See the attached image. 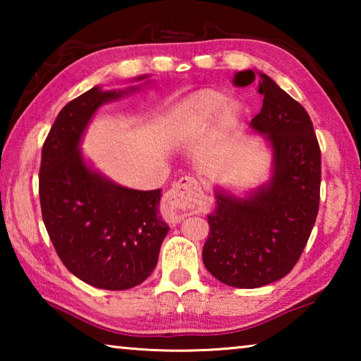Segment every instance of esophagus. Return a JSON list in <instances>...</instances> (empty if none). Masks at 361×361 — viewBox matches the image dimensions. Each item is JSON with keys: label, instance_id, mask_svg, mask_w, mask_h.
<instances>
[{"label": "esophagus", "instance_id": "1", "mask_svg": "<svg viewBox=\"0 0 361 361\" xmlns=\"http://www.w3.org/2000/svg\"><path fill=\"white\" fill-rule=\"evenodd\" d=\"M202 188L192 176H183L173 183L170 191L162 199V213L169 221L178 223L183 218L191 215L202 204Z\"/></svg>", "mask_w": 361, "mask_h": 361}]
</instances>
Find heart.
Masks as SVG:
<instances>
[{"label":"heart","instance_id":"heart-1","mask_svg":"<svg viewBox=\"0 0 361 361\" xmlns=\"http://www.w3.org/2000/svg\"><path fill=\"white\" fill-rule=\"evenodd\" d=\"M226 95L219 90L205 89L192 94L181 103L176 113V121L181 129L185 130H199L209 126L215 119L219 109L224 106ZM240 118V108L235 103L226 105L221 116H219V127L223 130H231L237 126Z\"/></svg>","mask_w":361,"mask_h":361}]
</instances>
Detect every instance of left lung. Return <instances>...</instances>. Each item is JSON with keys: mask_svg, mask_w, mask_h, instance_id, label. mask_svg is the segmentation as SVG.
I'll return each instance as SVG.
<instances>
[{"mask_svg": "<svg viewBox=\"0 0 361 361\" xmlns=\"http://www.w3.org/2000/svg\"><path fill=\"white\" fill-rule=\"evenodd\" d=\"M255 81L252 70L234 84ZM264 97L252 119L274 151V175L247 199L216 194L202 259L213 277L235 288H259L285 277L301 256L319 215L322 152L301 103L261 73Z\"/></svg>", "mask_w": 361, "mask_h": 361, "instance_id": "1", "label": "left lung"}]
</instances>
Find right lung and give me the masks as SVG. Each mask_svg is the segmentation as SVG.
<instances>
[{"label": "right lung", "instance_id": "add662e5", "mask_svg": "<svg viewBox=\"0 0 361 361\" xmlns=\"http://www.w3.org/2000/svg\"><path fill=\"white\" fill-rule=\"evenodd\" d=\"M118 97L94 87L65 105L42 145L39 167L42 221L59 258L82 282L111 291L151 276L169 232L159 215L161 189L114 185L85 166L78 148L97 108Z\"/></svg>", "mask_w": 361, "mask_h": 361}]
</instances>
